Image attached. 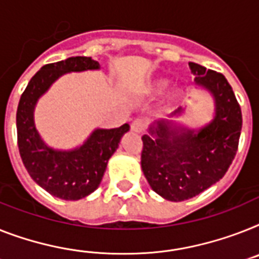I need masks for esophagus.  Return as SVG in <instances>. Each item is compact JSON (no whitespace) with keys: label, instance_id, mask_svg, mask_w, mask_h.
Instances as JSON below:
<instances>
[{"label":"esophagus","instance_id":"34e87169","mask_svg":"<svg viewBox=\"0 0 259 259\" xmlns=\"http://www.w3.org/2000/svg\"><path fill=\"white\" fill-rule=\"evenodd\" d=\"M131 130L136 134H143L145 131V123L143 119H135L131 124Z\"/></svg>","mask_w":259,"mask_h":259}]
</instances>
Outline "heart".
<instances>
[{
	"instance_id": "heart-1",
	"label": "heart",
	"mask_w": 259,
	"mask_h": 259,
	"mask_svg": "<svg viewBox=\"0 0 259 259\" xmlns=\"http://www.w3.org/2000/svg\"><path fill=\"white\" fill-rule=\"evenodd\" d=\"M169 86V80L168 79H164V78H157V79H153L151 82L147 83V86L144 87V93L148 94V95H160L161 93H164V90L166 87ZM181 98V93L179 90H173L170 91L168 95H166V99H165V104L168 107H172L180 100Z\"/></svg>"
}]
</instances>
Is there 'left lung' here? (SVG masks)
Masks as SVG:
<instances>
[{
	"instance_id": "8db88e82",
	"label": "left lung",
	"mask_w": 259,
	"mask_h": 259,
	"mask_svg": "<svg viewBox=\"0 0 259 259\" xmlns=\"http://www.w3.org/2000/svg\"><path fill=\"white\" fill-rule=\"evenodd\" d=\"M196 84L214 100V116L201 128L175 120H156L144 135L142 169L153 191L169 201L197 196L224 177L236 156L242 114L226 78L220 72L189 62ZM177 108L172 116H181Z\"/></svg>"
}]
</instances>
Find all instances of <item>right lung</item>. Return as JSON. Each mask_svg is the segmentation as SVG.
<instances>
[{"mask_svg":"<svg viewBox=\"0 0 259 259\" xmlns=\"http://www.w3.org/2000/svg\"><path fill=\"white\" fill-rule=\"evenodd\" d=\"M91 57H71L40 67L30 79L17 108V139L22 163L40 188L62 200L76 201L87 197L100 185L107 163L130 131L125 123L119 128H96L82 145L55 149L40 138L34 123L37 102L51 84L67 72L99 70Z\"/></svg>","mask_w":259,"mask_h":259,"instance_id":"right-lung-1","label":"right lung"}]
</instances>
